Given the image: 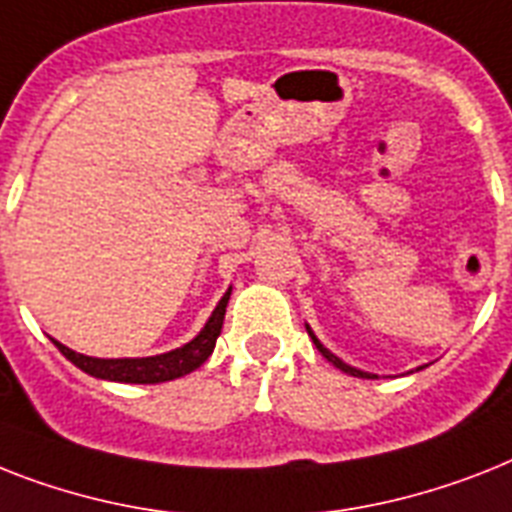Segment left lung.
<instances>
[{
  "mask_svg": "<svg viewBox=\"0 0 512 512\" xmlns=\"http://www.w3.org/2000/svg\"><path fill=\"white\" fill-rule=\"evenodd\" d=\"M305 328H307V334H310V339H313V344H315V347H318V352H321V355L326 357L328 363L334 365V368H339V371L350 373V376H357V378H378L376 373L360 371V368H352V365H347V363H344L342 357H336L334 352H331V350H326V347H323V344H321V339H318V336L313 334V328H310V326H305ZM421 368H426V365H421ZM421 368H415V371H421ZM410 373H413V371H410Z\"/></svg>",
  "mask_w": 512,
  "mask_h": 512,
  "instance_id": "left-lung-1",
  "label": "left lung"
}]
</instances>
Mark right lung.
<instances>
[{
    "instance_id": "obj_1",
    "label": "right lung",
    "mask_w": 512,
    "mask_h": 512,
    "mask_svg": "<svg viewBox=\"0 0 512 512\" xmlns=\"http://www.w3.org/2000/svg\"><path fill=\"white\" fill-rule=\"evenodd\" d=\"M228 297H231V289L220 297L213 315L207 318L205 328H202L191 342H186L184 347H178V350L162 352V355L89 357V355H81V352H73L70 347H65V344L54 342V339L52 342L62 355L68 357L70 363L94 378L118 381V384H162V381H173V378H181L186 376V373L197 371L199 365L213 355L215 342H218V336H220V328H223V318H226Z\"/></svg>"
}]
</instances>
